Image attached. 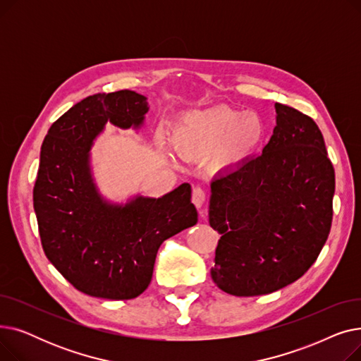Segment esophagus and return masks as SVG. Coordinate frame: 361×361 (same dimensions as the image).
Segmentation results:
<instances>
[{"instance_id": "obj_1", "label": "esophagus", "mask_w": 361, "mask_h": 361, "mask_svg": "<svg viewBox=\"0 0 361 361\" xmlns=\"http://www.w3.org/2000/svg\"><path fill=\"white\" fill-rule=\"evenodd\" d=\"M204 200H206V193H204L203 188L195 187L193 195H192V202L195 203V206L199 207V209H202V206L204 204Z\"/></svg>"}]
</instances>
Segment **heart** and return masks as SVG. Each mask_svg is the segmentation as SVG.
I'll return each mask as SVG.
<instances>
[{"instance_id":"obj_1","label":"heart","mask_w":361,"mask_h":361,"mask_svg":"<svg viewBox=\"0 0 361 361\" xmlns=\"http://www.w3.org/2000/svg\"><path fill=\"white\" fill-rule=\"evenodd\" d=\"M267 136V124L256 112L215 106L185 112L171 130V143L187 158L215 154L219 166L249 158ZM164 147V143H159Z\"/></svg>"}]
</instances>
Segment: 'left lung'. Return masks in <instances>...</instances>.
I'll list each match as a JSON object with an SVG mask.
<instances>
[{"mask_svg":"<svg viewBox=\"0 0 361 361\" xmlns=\"http://www.w3.org/2000/svg\"><path fill=\"white\" fill-rule=\"evenodd\" d=\"M276 126L262 155L211 184L209 224L221 234L211 275L231 295L269 294L316 262L332 224L335 171L306 114L275 104Z\"/></svg>","mask_w":361,"mask_h":361,"instance_id":"8db88e82","label":"left lung"}]
</instances>
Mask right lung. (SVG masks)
Wrapping results in <instances>:
<instances>
[{
  "instance_id": "obj_1",
  "label": "right lung",
  "mask_w": 361,
  "mask_h": 361,
  "mask_svg": "<svg viewBox=\"0 0 361 361\" xmlns=\"http://www.w3.org/2000/svg\"><path fill=\"white\" fill-rule=\"evenodd\" d=\"M146 99L127 89L92 94L51 126L41 147L33 207L44 252L74 288L92 297L140 295L150 283L159 245L197 222L188 183L158 199L112 203L93 181V140L108 123L140 128Z\"/></svg>"
}]
</instances>
